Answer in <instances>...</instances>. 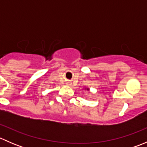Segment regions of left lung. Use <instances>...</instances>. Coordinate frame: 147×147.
Listing matches in <instances>:
<instances>
[{
	"label": "left lung",
	"mask_w": 147,
	"mask_h": 147,
	"mask_svg": "<svg viewBox=\"0 0 147 147\" xmlns=\"http://www.w3.org/2000/svg\"><path fill=\"white\" fill-rule=\"evenodd\" d=\"M84 90H87V91H90V89H89L88 87H84Z\"/></svg>",
	"instance_id": "8db88e82"
}]
</instances>
